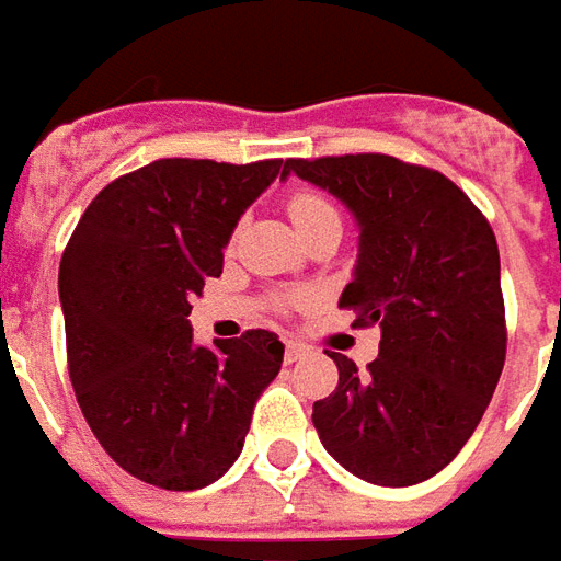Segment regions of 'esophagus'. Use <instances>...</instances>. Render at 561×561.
<instances>
[{"label": "esophagus", "instance_id": "34e87169", "mask_svg": "<svg viewBox=\"0 0 561 561\" xmlns=\"http://www.w3.org/2000/svg\"><path fill=\"white\" fill-rule=\"evenodd\" d=\"M305 353H308L305 344H299V341H287V347H284V363H299Z\"/></svg>", "mask_w": 561, "mask_h": 561}]
</instances>
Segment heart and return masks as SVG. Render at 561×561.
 <instances>
[{
    "mask_svg": "<svg viewBox=\"0 0 561 561\" xmlns=\"http://www.w3.org/2000/svg\"><path fill=\"white\" fill-rule=\"evenodd\" d=\"M287 210H289V220L296 224V229L313 224L317 217H325V214H337L329 198L320 196V193H311V190L293 193L287 202Z\"/></svg>",
    "mask_w": 561,
    "mask_h": 561,
    "instance_id": "obj_1",
    "label": "heart"
}]
</instances>
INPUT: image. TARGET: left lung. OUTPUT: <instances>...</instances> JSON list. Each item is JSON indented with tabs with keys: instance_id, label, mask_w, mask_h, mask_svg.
I'll use <instances>...</instances> for the list:
<instances>
[{
	"instance_id": "1",
	"label": "left lung",
	"mask_w": 561,
	"mask_h": 561,
	"mask_svg": "<svg viewBox=\"0 0 561 561\" xmlns=\"http://www.w3.org/2000/svg\"><path fill=\"white\" fill-rule=\"evenodd\" d=\"M359 224L341 308L380 325L368 371L329 353L337 387L313 401L335 462L377 486H414L456 459L502 377V265L492 226L450 178L387 153L287 160Z\"/></svg>"
}]
</instances>
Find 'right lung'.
<instances>
[{"label": "right lung", "mask_w": 561, "mask_h": 561, "mask_svg": "<svg viewBox=\"0 0 561 561\" xmlns=\"http://www.w3.org/2000/svg\"><path fill=\"white\" fill-rule=\"evenodd\" d=\"M277 174L284 160H157L111 181L66 244L71 387L105 453L150 486L190 492L224 478L280 371L284 344L268 329L198 347L186 320Z\"/></svg>", "instance_id": "1"}]
</instances>
